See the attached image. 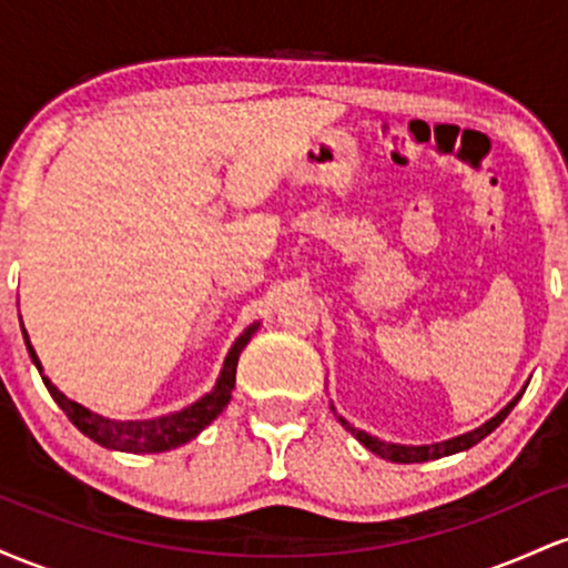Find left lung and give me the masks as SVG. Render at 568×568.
<instances>
[{
    "mask_svg": "<svg viewBox=\"0 0 568 568\" xmlns=\"http://www.w3.org/2000/svg\"><path fill=\"white\" fill-rule=\"evenodd\" d=\"M518 400H520V395L515 397L510 406L501 408L491 422H486L484 427L473 429V433H467V435H459V438L433 443V446H395V443H384L379 438H374V435L363 433V429H355L347 419H342V416H338V422H342V427L347 429V433L355 435V438L361 440L363 446L368 448V452H374L376 456H382V459L397 462V465H414V462L440 459V456H448V454H456V452H467V448H473L475 443H480V440L486 438V435H491L494 429H497L501 422L507 419V414H510V410L515 408V403H518Z\"/></svg>",
    "mask_w": 568,
    "mask_h": 568,
    "instance_id": "left-lung-1",
    "label": "left lung"
}]
</instances>
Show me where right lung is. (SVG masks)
I'll use <instances>...</instances> for the list:
<instances>
[{"label":"right lung","instance_id":"1","mask_svg":"<svg viewBox=\"0 0 568 568\" xmlns=\"http://www.w3.org/2000/svg\"><path fill=\"white\" fill-rule=\"evenodd\" d=\"M258 325H251L243 336L234 342V347L226 355L224 368H221V376L213 387V393H207L202 400L192 403V406L179 410V414L171 416H160V419H146V422H114V419H103V416L93 414V410L82 408L80 403L69 400L67 395L58 393V389L42 376L44 387L48 393L53 395V400L63 408V414L69 416L71 425L80 429L82 435H88L90 440L101 443V446L114 448V452H130V454H160L168 452V448L184 446L186 440H192L194 435L202 433L213 419L226 408V403L232 400V389H234V376H237V361L240 352L245 349V344L251 342V336L256 334ZM26 347H29L31 361L39 368L37 352L29 344V336H26Z\"/></svg>","mask_w":568,"mask_h":568}]
</instances>
